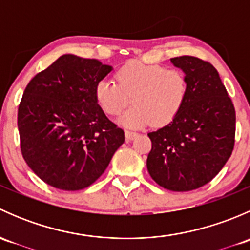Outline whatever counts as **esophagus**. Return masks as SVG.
Wrapping results in <instances>:
<instances>
[{
  "label": "esophagus",
  "mask_w": 250,
  "mask_h": 250,
  "mask_svg": "<svg viewBox=\"0 0 250 250\" xmlns=\"http://www.w3.org/2000/svg\"><path fill=\"white\" fill-rule=\"evenodd\" d=\"M125 139H127V140H133L135 137H137L138 133L132 132V130L125 129Z\"/></svg>",
  "instance_id": "obj_1"
}]
</instances>
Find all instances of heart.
Returning a JSON list of instances; mask_svg holds the SVG:
<instances>
[{
  "mask_svg": "<svg viewBox=\"0 0 250 250\" xmlns=\"http://www.w3.org/2000/svg\"><path fill=\"white\" fill-rule=\"evenodd\" d=\"M117 82L103 78L95 84L98 105L105 113L122 112L132 98L133 106L118 123L128 128H143L170 123L183 109L188 93L185 74L179 69H166L160 64L130 60L116 72Z\"/></svg>",
  "mask_w": 250,
  "mask_h": 250,
  "instance_id": "heart-1",
  "label": "heart"
}]
</instances>
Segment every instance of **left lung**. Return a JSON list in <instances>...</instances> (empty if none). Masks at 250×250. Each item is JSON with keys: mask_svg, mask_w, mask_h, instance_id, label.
<instances>
[{"mask_svg": "<svg viewBox=\"0 0 250 250\" xmlns=\"http://www.w3.org/2000/svg\"><path fill=\"white\" fill-rule=\"evenodd\" d=\"M183 70L188 93L175 118L148 133L151 178L170 191L196 190L216 175L232 153L236 112L215 67L196 57L172 58Z\"/></svg>", "mask_w": 250, "mask_h": 250, "instance_id": "1", "label": "left lung"}]
</instances>
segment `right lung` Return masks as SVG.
<instances>
[{
	"instance_id": "add662e5",
	"label": "right lung",
	"mask_w": 250,
	"mask_h": 250,
	"mask_svg": "<svg viewBox=\"0 0 250 250\" xmlns=\"http://www.w3.org/2000/svg\"><path fill=\"white\" fill-rule=\"evenodd\" d=\"M112 66L74 54L58 58L26 85L18 109L22 157L55 188L92 185L125 143V132L95 100V84Z\"/></svg>"
}]
</instances>
